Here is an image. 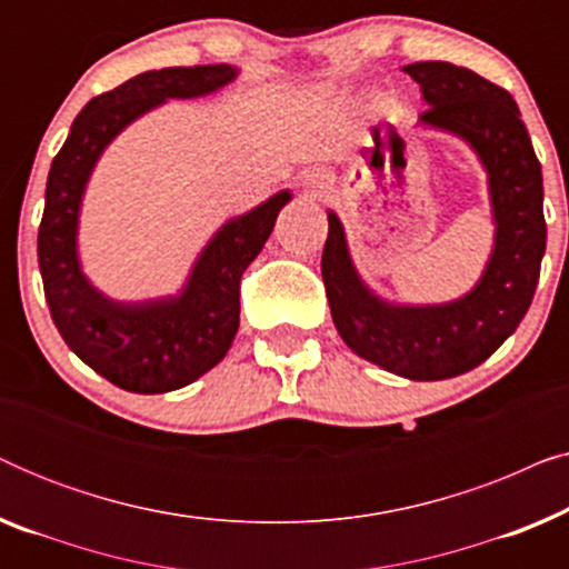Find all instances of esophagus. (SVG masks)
<instances>
[{"instance_id": "1", "label": "esophagus", "mask_w": 569, "mask_h": 569, "mask_svg": "<svg viewBox=\"0 0 569 569\" xmlns=\"http://www.w3.org/2000/svg\"><path fill=\"white\" fill-rule=\"evenodd\" d=\"M329 176L321 173V170H310V173L302 176V189L308 193H313V197H323L326 191H329Z\"/></svg>"}]
</instances>
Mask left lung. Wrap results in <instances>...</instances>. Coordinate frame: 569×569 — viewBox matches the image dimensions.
I'll list each match as a JSON object with an SVG mask.
<instances>
[{
	"label": "left lung",
	"instance_id": "1",
	"mask_svg": "<svg viewBox=\"0 0 569 569\" xmlns=\"http://www.w3.org/2000/svg\"><path fill=\"white\" fill-rule=\"evenodd\" d=\"M403 72L430 106L419 121L461 137L487 170L495 246L485 274L458 300L396 306L357 274L333 212L321 274L333 326L355 355L409 380H446L485 362L531 306L547 251L541 162L518 103L500 84L448 61H417Z\"/></svg>",
	"mask_w": 569,
	"mask_h": 569
}]
</instances>
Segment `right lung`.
<instances>
[{
  "label": "right lung",
  "instance_id": "1",
  "mask_svg": "<svg viewBox=\"0 0 569 569\" xmlns=\"http://www.w3.org/2000/svg\"><path fill=\"white\" fill-rule=\"evenodd\" d=\"M238 77L230 64L168 67L131 77L77 116L46 181L38 267L51 318L67 347L98 376L134 393H168L212 370L240 323V277L271 236L279 191L214 232L178 295L142 302L106 298L82 274L77 228L84 186L100 154L131 121L170 98H201Z\"/></svg>",
  "mask_w": 569,
  "mask_h": 569
}]
</instances>
